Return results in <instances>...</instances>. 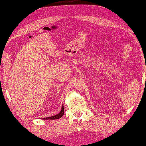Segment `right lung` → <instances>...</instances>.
I'll return each instance as SVG.
<instances>
[{
	"label": "right lung",
	"mask_w": 146,
	"mask_h": 146,
	"mask_svg": "<svg viewBox=\"0 0 146 146\" xmlns=\"http://www.w3.org/2000/svg\"><path fill=\"white\" fill-rule=\"evenodd\" d=\"M64 106H62V108L60 112L58 114L54 115V116H52V117H46V118H43V120H55V119H58L61 118L62 116L64 115Z\"/></svg>",
	"instance_id": "1"
}]
</instances>
